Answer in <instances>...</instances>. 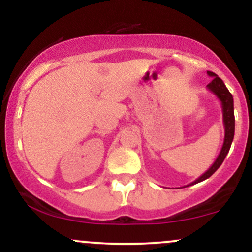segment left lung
Instances as JSON below:
<instances>
[{"label":"left lung","mask_w":252,"mask_h":252,"mask_svg":"<svg viewBox=\"0 0 252 252\" xmlns=\"http://www.w3.org/2000/svg\"><path fill=\"white\" fill-rule=\"evenodd\" d=\"M207 74L212 78V82H211L209 85H207V89L210 90L211 92L216 94L217 98L220 100L221 103V110H222V122H224V128H225V137H224V143H222V147L220 149V153L217 156L216 161L213 162L212 166L210 167L204 174L199 176L196 180L190 182L187 186H190V185H195L198 182H201L206 179H209L213 173L216 172L219 167L221 166L222 161L226 158L228 150L231 148V143L233 141V136H235V112H233V97L232 94H230V91L226 89L225 84L222 80L219 78L215 72L207 71ZM185 186V187H187Z\"/></svg>","instance_id":"left-lung-1"}]
</instances>
